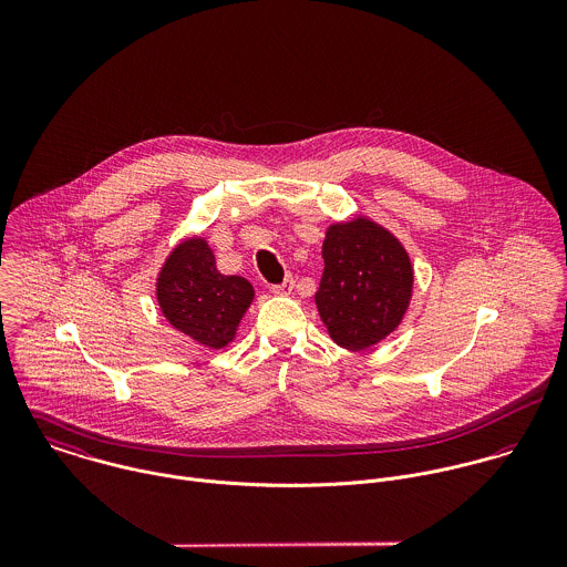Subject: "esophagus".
Masks as SVG:
<instances>
[{"instance_id": "obj_1", "label": "esophagus", "mask_w": 567, "mask_h": 567, "mask_svg": "<svg viewBox=\"0 0 567 567\" xmlns=\"http://www.w3.org/2000/svg\"><path fill=\"white\" fill-rule=\"evenodd\" d=\"M295 288V279L288 275L281 284H275V286H270V290L275 292V295H288L290 290Z\"/></svg>"}]
</instances>
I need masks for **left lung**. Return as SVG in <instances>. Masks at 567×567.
<instances>
[{"label": "left lung", "mask_w": 567, "mask_h": 567, "mask_svg": "<svg viewBox=\"0 0 567 567\" xmlns=\"http://www.w3.org/2000/svg\"><path fill=\"white\" fill-rule=\"evenodd\" d=\"M324 270L315 295L331 340L362 351L402 323L412 297V266L404 246L369 218L327 229Z\"/></svg>", "instance_id": "left-lung-1"}]
</instances>
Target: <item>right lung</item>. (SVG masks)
<instances>
[{"mask_svg": "<svg viewBox=\"0 0 567 567\" xmlns=\"http://www.w3.org/2000/svg\"><path fill=\"white\" fill-rule=\"evenodd\" d=\"M255 292L238 275H223L203 238L178 244L163 264L157 301L163 317L196 342L223 349L236 338Z\"/></svg>", "mask_w": 567, "mask_h": 567, "instance_id": "add662e5", "label": "right lung"}]
</instances>
